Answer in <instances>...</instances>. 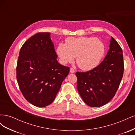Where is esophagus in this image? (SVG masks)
I'll use <instances>...</instances> for the list:
<instances>
[{"mask_svg": "<svg viewBox=\"0 0 135 135\" xmlns=\"http://www.w3.org/2000/svg\"><path fill=\"white\" fill-rule=\"evenodd\" d=\"M70 72L71 73H74L75 72V70L73 68H71L70 69Z\"/></svg>", "mask_w": 135, "mask_h": 135, "instance_id": "1", "label": "esophagus"}]
</instances>
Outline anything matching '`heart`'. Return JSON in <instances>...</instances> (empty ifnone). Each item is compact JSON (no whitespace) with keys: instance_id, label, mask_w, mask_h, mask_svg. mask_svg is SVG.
<instances>
[{"instance_id":"heart-1","label":"heart","mask_w":135,"mask_h":135,"mask_svg":"<svg viewBox=\"0 0 135 135\" xmlns=\"http://www.w3.org/2000/svg\"><path fill=\"white\" fill-rule=\"evenodd\" d=\"M57 52L63 64L71 62L76 57L78 66L89 70L100 64L105 54V47L97 38H70L66 39L65 44L59 45Z\"/></svg>"}]
</instances>
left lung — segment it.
I'll return each instance as SVG.
<instances>
[{
	"label": "left lung",
	"instance_id": "1",
	"mask_svg": "<svg viewBox=\"0 0 135 135\" xmlns=\"http://www.w3.org/2000/svg\"><path fill=\"white\" fill-rule=\"evenodd\" d=\"M124 71L123 51L113 37L104 60L92 70L77 71V89L84 103L100 107L111 100L119 87Z\"/></svg>",
	"mask_w": 135,
	"mask_h": 135
}]
</instances>
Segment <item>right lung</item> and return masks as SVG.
Masks as SVG:
<instances>
[{
  "label": "right lung",
  "instance_id": "add662e5",
  "mask_svg": "<svg viewBox=\"0 0 135 135\" xmlns=\"http://www.w3.org/2000/svg\"><path fill=\"white\" fill-rule=\"evenodd\" d=\"M57 57L50 32H38L21 48L16 77L23 97L35 107H47L54 101L70 71Z\"/></svg>",
  "mask_w": 135,
  "mask_h": 135
}]
</instances>
